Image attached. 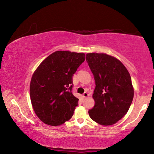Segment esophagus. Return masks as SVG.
<instances>
[{
	"instance_id": "34e87169",
	"label": "esophagus",
	"mask_w": 154,
	"mask_h": 154,
	"mask_svg": "<svg viewBox=\"0 0 154 154\" xmlns=\"http://www.w3.org/2000/svg\"><path fill=\"white\" fill-rule=\"evenodd\" d=\"M83 97H84V98H88V96H89V94H88V93L87 92L83 93Z\"/></svg>"
}]
</instances>
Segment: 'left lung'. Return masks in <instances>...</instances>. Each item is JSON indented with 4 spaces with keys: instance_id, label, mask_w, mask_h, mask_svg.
Listing matches in <instances>:
<instances>
[{
    "instance_id": "obj_1",
    "label": "left lung",
    "mask_w": 154,
    "mask_h": 154,
    "mask_svg": "<svg viewBox=\"0 0 154 154\" xmlns=\"http://www.w3.org/2000/svg\"><path fill=\"white\" fill-rule=\"evenodd\" d=\"M86 60L94 77L91 119L103 126L118 122L127 113L134 97L129 72L120 60L106 54L88 53Z\"/></svg>"
}]
</instances>
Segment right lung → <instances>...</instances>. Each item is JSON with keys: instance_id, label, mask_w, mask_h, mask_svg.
I'll use <instances>...</instances> for the list:
<instances>
[{"instance_id": "add662e5", "label": "right lung", "mask_w": 154, "mask_h": 154, "mask_svg": "<svg viewBox=\"0 0 154 154\" xmlns=\"http://www.w3.org/2000/svg\"><path fill=\"white\" fill-rule=\"evenodd\" d=\"M85 58L84 53L56 51L34 72L30 100L36 116L43 123L60 126L72 118L79 100L71 92L72 77Z\"/></svg>"}]
</instances>
